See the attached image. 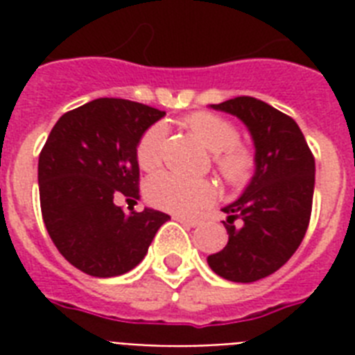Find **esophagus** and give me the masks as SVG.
<instances>
[{"label":"esophagus","mask_w":355,"mask_h":355,"mask_svg":"<svg viewBox=\"0 0 355 355\" xmlns=\"http://www.w3.org/2000/svg\"><path fill=\"white\" fill-rule=\"evenodd\" d=\"M175 219H177L178 223L186 225V227H199V225H200L199 219H188V217H182V216H177Z\"/></svg>","instance_id":"1"}]
</instances>
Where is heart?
I'll list each match as a JSON object with an SVG mask.
<instances>
[{"label": "heart", "mask_w": 355, "mask_h": 355, "mask_svg": "<svg viewBox=\"0 0 355 355\" xmlns=\"http://www.w3.org/2000/svg\"><path fill=\"white\" fill-rule=\"evenodd\" d=\"M188 127L199 136L210 150L216 153V164L228 180H239L252 166V158L239 141L236 125L210 112H195L186 118ZM167 138L166 123L150 125L139 138L136 158L141 169H156L162 162ZM147 199L162 210L191 216L217 199V189L210 180L186 178L178 173H160L147 182Z\"/></svg>", "instance_id": "1"}]
</instances>
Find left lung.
<instances>
[{"mask_svg": "<svg viewBox=\"0 0 355 355\" xmlns=\"http://www.w3.org/2000/svg\"><path fill=\"white\" fill-rule=\"evenodd\" d=\"M211 108L247 125L256 171L241 197L223 208L228 243L208 256V265L225 280L248 284L272 275L300 247L313 205L315 158L297 121L256 97ZM236 218L241 227L233 225Z\"/></svg>", "mask_w": 355, "mask_h": 355, "instance_id": "obj_1", "label": "left lung"}]
</instances>
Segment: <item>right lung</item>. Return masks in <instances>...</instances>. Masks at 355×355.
<instances>
[{
  "label": "right lung",
  "mask_w": 355,
  "mask_h": 355,
  "mask_svg": "<svg viewBox=\"0 0 355 355\" xmlns=\"http://www.w3.org/2000/svg\"><path fill=\"white\" fill-rule=\"evenodd\" d=\"M166 112L101 97L55 123L38 158L40 208L58 252L79 270L112 278L145 258L167 214H125L116 199H139V138Z\"/></svg>",
  "instance_id": "1"
}]
</instances>
